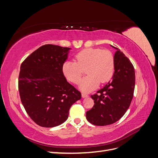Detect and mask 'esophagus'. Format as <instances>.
<instances>
[{
  "label": "esophagus",
  "mask_w": 158,
  "mask_h": 158,
  "mask_svg": "<svg viewBox=\"0 0 158 158\" xmlns=\"http://www.w3.org/2000/svg\"><path fill=\"white\" fill-rule=\"evenodd\" d=\"M82 97L83 98H87V97H88V95L87 94H85V93H82Z\"/></svg>",
  "instance_id": "1"
}]
</instances>
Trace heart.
<instances>
[{"label": "heart", "mask_w": 158, "mask_h": 158, "mask_svg": "<svg viewBox=\"0 0 158 158\" xmlns=\"http://www.w3.org/2000/svg\"><path fill=\"white\" fill-rule=\"evenodd\" d=\"M85 70L88 75L80 81L79 87L84 92H91L99 83L108 82L113 77L115 63L113 54L99 48H88L75 55V61H65L63 73L70 82L77 84Z\"/></svg>", "instance_id": "heart-1"}]
</instances>
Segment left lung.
I'll return each instance as SVG.
<instances>
[{
  "instance_id": "left-lung-1",
  "label": "left lung",
  "mask_w": 158,
  "mask_h": 158,
  "mask_svg": "<svg viewBox=\"0 0 158 158\" xmlns=\"http://www.w3.org/2000/svg\"><path fill=\"white\" fill-rule=\"evenodd\" d=\"M114 55L115 69L112 80L91 97L94 107L86 112V118L96 126L111 125L120 119L130 106L135 86V72L132 64L122 51Z\"/></svg>"
}]
</instances>
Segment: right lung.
I'll return each instance as SVG.
<instances>
[{
	"instance_id": "right-lung-1",
	"label": "right lung",
	"mask_w": 158,
	"mask_h": 158,
	"mask_svg": "<svg viewBox=\"0 0 158 158\" xmlns=\"http://www.w3.org/2000/svg\"><path fill=\"white\" fill-rule=\"evenodd\" d=\"M70 48L44 45L28 56L20 66L18 89L28 115L37 125L54 127L69 117L81 93L66 80L63 64Z\"/></svg>"
}]
</instances>
